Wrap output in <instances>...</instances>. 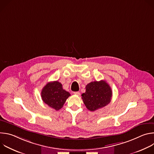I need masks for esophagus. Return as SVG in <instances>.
Returning a JSON list of instances; mask_svg holds the SVG:
<instances>
[{"instance_id":"esophagus-1","label":"esophagus","mask_w":154,"mask_h":154,"mask_svg":"<svg viewBox=\"0 0 154 154\" xmlns=\"http://www.w3.org/2000/svg\"><path fill=\"white\" fill-rule=\"evenodd\" d=\"M74 94H75V95H77V96H80V92H79V91H75V92H74Z\"/></svg>"}]
</instances>
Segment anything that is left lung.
<instances>
[{
	"label": "left lung",
	"mask_w": 154,
	"mask_h": 154,
	"mask_svg": "<svg viewBox=\"0 0 154 154\" xmlns=\"http://www.w3.org/2000/svg\"><path fill=\"white\" fill-rule=\"evenodd\" d=\"M85 88L86 91L82 94V99L90 111L94 112L110 102L112 91L105 80L91 82L86 86Z\"/></svg>",
	"instance_id": "left-lung-1"
}]
</instances>
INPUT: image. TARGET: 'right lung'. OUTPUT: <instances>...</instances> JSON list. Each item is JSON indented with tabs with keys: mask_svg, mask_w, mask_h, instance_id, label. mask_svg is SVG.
Masks as SVG:
<instances>
[{
	"mask_svg": "<svg viewBox=\"0 0 154 154\" xmlns=\"http://www.w3.org/2000/svg\"><path fill=\"white\" fill-rule=\"evenodd\" d=\"M42 101L55 110L61 109L70 93L63 89L61 83L54 81L48 83L41 91Z\"/></svg>",
	"mask_w": 154,
	"mask_h": 154,
	"instance_id": "add662e5",
	"label": "right lung"
}]
</instances>
